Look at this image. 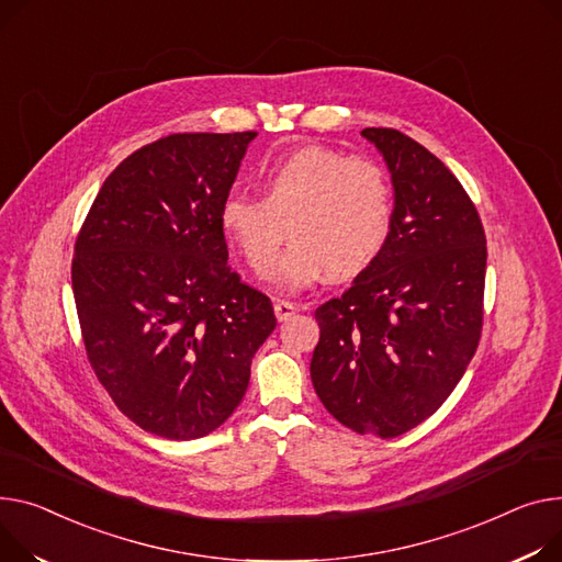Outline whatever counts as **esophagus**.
<instances>
[{
    "label": "esophagus",
    "instance_id": "esophagus-1",
    "mask_svg": "<svg viewBox=\"0 0 562 562\" xmlns=\"http://www.w3.org/2000/svg\"><path fill=\"white\" fill-rule=\"evenodd\" d=\"M273 310H276L278 321H286L289 316H293V314H295V310H297V307H295L293 303H289V301H276Z\"/></svg>",
    "mask_w": 562,
    "mask_h": 562
}]
</instances>
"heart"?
Instances as JSON below:
<instances>
[{"label": "heart", "instance_id": "1", "mask_svg": "<svg viewBox=\"0 0 562 562\" xmlns=\"http://www.w3.org/2000/svg\"><path fill=\"white\" fill-rule=\"evenodd\" d=\"M261 194H226L218 223L259 276L273 269L289 223L293 241L276 269V282L289 291L327 273L359 276L380 257L393 228L389 173L327 146H297L276 158L261 171Z\"/></svg>", "mask_w": 562, "mask_h": 562}]
</instances>
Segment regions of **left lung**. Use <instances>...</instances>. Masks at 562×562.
Instances as JSON below:
<instances>
[{"label": "left lung", "instance_id": "left-lung-1", "mask_svg": "<svg viewBox=\"0 0 562 562\" xmlns=\"http://www.w3.org/2000/svg\"><path fill=\"white\" fill-rule=\"evenodd\" d=\"M393 182V228L352 286L316 310L312 382L357 434L395 438L450 397L476 352L485 235L476 207L423 144L363 128Z\"/></svg>", "mask_w": 562, "mask_h": 562}]
</instances>
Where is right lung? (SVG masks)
I'll use <instances>...</instances> for the list:
<instances>
[{
	"instance_id": "add662e5",
	"label": "right lung",
	"mask_w": 562,
	"mask_h": 562,
	"mask_svg": "<svg viewBox=\"0 0 562 562\" xmlns=\"http://www.w3.org/2000/svg\"><path fill=\"white\" fill-rule=\"evenodd\" d=\"M257 133H182L112 171L74 246L88 359L144 431L194 440L239 406L273 305L228 267L218 223Z\"/></svg>"
}]
</instances>
